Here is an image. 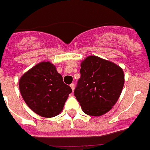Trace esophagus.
<instances>
[{
    "label": "esophagus",
    "instance_id": "esophagus-1",
    "mask_svg": "<svg viewBox=\"0 0 150 150\" xmlns=\"http://www.w3.org/2000/svg\"><path fill=\"white\" fill-rule=\"evenodd\" d=\"M70 87H71V89H72V90H74V89H75V85L74 84H71L70 85Z\"/></svg>",
    "mask_w": 150,
    "mask_h": 150
}]
</instances>
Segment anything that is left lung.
<instances>
[{
	"label": "left lung",
	"instance_id": "obj_1",
	"mask_svg": "<svg viewBox=\"0 0 150 150\" xmlns=\"http://www.w3.org/2000/svg\"><path fill=\"white\" fill-rule=\"evenodd\" d=\"M80 73L74 95L84 113L101 116L111 111L124 87L122 68L110 60L89 56L81 61Z\"/></svg>",
	"mask_w": 150,
	"mask_h": 150
}]
</instances>
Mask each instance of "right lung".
Instances as JSON below:
<instances>
[{
    "instance_id": "1",
    "label": "right lung",
    "mask_w": 150,
    "mask_h": 150,
    "mask_svg": "<svg viewBox=\"0 0 150 150\" xmlns=\"http://www.w3.org/2000/svg\"><path fill=\"white\" fill-rule=\"evenodd\" d=\"M19 90L26 105L45 118L60 114L72 92L50 61H42L24 73L19 79Z\"/></svg>"
}]
</instances>
